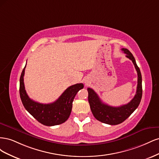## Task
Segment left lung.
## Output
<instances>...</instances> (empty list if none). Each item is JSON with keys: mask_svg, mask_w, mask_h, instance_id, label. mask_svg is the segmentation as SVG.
<instances>
[{"mask_svg": "<svg viewBox=\"0 0 159 159\" xmlns=\"http://www.w3.org/2000/svg\"><path fill=\"white\" fill-rule=\"evenodd\" d=\"M121 50L127 54L126 57L133 61L138 75L136 94L131 102L119 107L110 106L102 102L94 90L89 88H88V102L93 116L98 121L112 125L123 123L134 112L141 102L143 93L142 76L140 69L137 65L135 59L129 50L122 48Z\"/></svg>", "mask_w": 159, "mask_h": 159, "instance_id": "8db88e82", "label": "left lung"}]
</instances>
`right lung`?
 <instances>
[{
    "label": "right lung",
    "mask_w": 159,
    "mask_h": 159,
    "mask_svg": "<svg viewBox=\"0 0 159 159\" xmlns=\"http://www.w3.org/2000/svg\"><path fill=\"white\" fill-rule=\"evenodd\" d=\"M25 68L26 66L20 75L19 89L24 107L38 122L44 125L54 126L64 123L70 115L75 96L78 91L84 88V84H76L70 86L54 102L40 103L31 99L26 93L24 84Z\"/></svg>",
    "instance_id": "add662e5"
}]
</instances>
